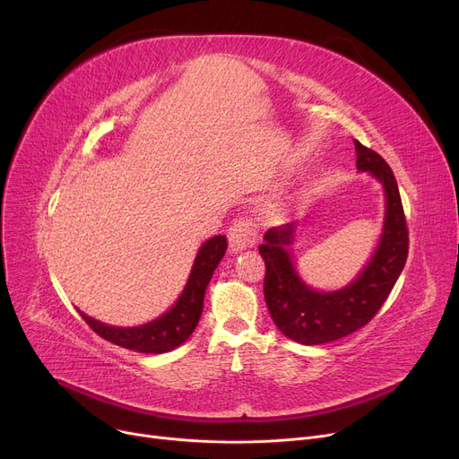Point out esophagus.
I'll return each instance as SVG.
<instances>
[{
	"label": "esophagus",
	"mask_w": 459,
	"mask_h": 459,
	"mask_svg": "<svg viewBox=\"0 0 459 459\" xmlns=\"http://www.w3.org/2000/svg\"><path fill=\"white\" fill-rule=\"evenodd\" d=\"M227 236H229V247L232 253L251 247L255 242V236H256V229H255V223L251 217L238 215L234 223L230 225Z\"/></svg>",
	"instance_id": "esophagus-1"
}]
</instances>
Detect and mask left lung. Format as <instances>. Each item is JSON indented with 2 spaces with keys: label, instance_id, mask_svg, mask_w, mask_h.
Segmentation results:
<instances>
[{
  "label": "left lung",
  "instance_id": "8db88e82",
  "mask_svg": "<svg viewBox=\"0 0 459 459\" xmlns=\"http://www.w3.org/2000/svg\"><path fill=\"white\" fill-rule=\"evenodd\" d=\"M357 169L367 171L385 189V223L376 253L367 268L342 290L316 292L298 275L288 246L294 242V223L273 227L258 247L266 264L264 298L279 331L305 346L339 341L367 325L389 298L409 251V232L393 169L377 152L353 141Z\"/></svg>",
  "mask_w": 459,
  "mask_h": 459
}]
</instances>
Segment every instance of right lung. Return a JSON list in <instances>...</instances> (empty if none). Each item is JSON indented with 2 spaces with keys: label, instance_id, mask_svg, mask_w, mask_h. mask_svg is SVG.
<instances>
[{
  "label": "right lung",
  "instance_id": "add662e5",
  "mask_svg": "<svg viewBox=\"0 0 459 459\" xmlns=\"http://www.w3.org/2000/svg\"><path fill=\"white\" fill-rule=\"evenodd\" d=\"M227 251V238L213 236L197 253L195 262L184 288L182 296L175 303L171 310H167L163 316L137 327H111L99 320H92L80 312L85 324L100 334L104 341L123 346L126 350H134L139 353H165L177 346L184 344L193 329L197 327L206 286L213 275L217 264L223 258Z\"/></svg>",
  "mask_w": 459,
  "mask_h": 459
}]
</instances>
